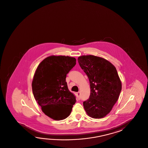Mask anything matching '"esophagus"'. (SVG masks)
Returning a JSON list of instances; mask_svg holds the SVG:
<instances>
[{
  "label": "esophagus",
  "instance_id": "34e87169",
  "mask_svg": "<svg viewBox=\"0 0 148 148\" xmlns=\"http://www.w3.org/2000/svg\"><path fill=\"white\" fill-rule=\"evenodd\" d=\"M76 94H77V97L79 98V99H80V92H78L77 93H76Z\"/></svg>",
  "mask_w": 148,
  "mask_h": 148
}]
</instances>
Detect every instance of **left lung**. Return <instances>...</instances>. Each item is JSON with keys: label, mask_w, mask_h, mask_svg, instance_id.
I'll list each match as a JSON object with an SVG mask.
<instances>
[{"label": "left lung", "mask_w": 148, "mask_h": 148, "mask_svg": "<svg viewBox=\"0 0 148 148\" xmlns=\"http://www.w3.org/2000/svg\"><path fill=\"white\" fill-rule=\"evenodd\" d=\"M78 62L90 84V97L83 102L85 110L91 118H104L111 111L122 90L116 69L108 60L90 55L79 56Z\"/></svg>", "instance_id": "obj_1"}]
</instances>
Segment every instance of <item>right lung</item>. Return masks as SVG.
Listing matches in <instances>:
<instances>
[{
	"mask_svg": "<svg viewBox=\"0 0 148 148\" xmlns=\"http://www.w3.org/2000/svg\"><path fill=\"white\" fill-rule=\"evenodd\" d=\"M74 58L51 56L39 64L34 76L32 90L42 111L55 120L69 116L76 97L69 91L66 75L75 65Z\"/></svg>",
	"mask_w": 148,
	"mask_h": 148,
	"instance_id": "obj_1",
	"label": "right lung"
}]
</instances>
